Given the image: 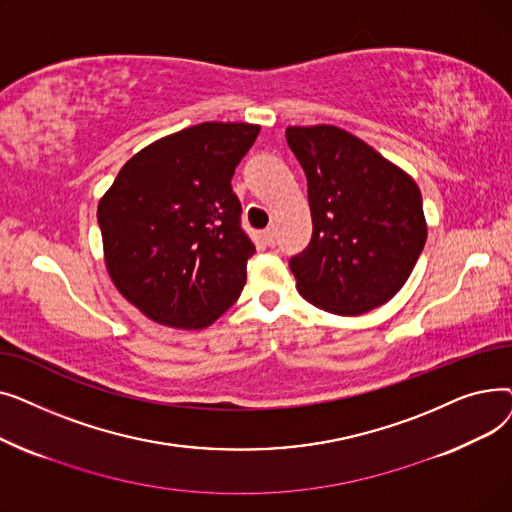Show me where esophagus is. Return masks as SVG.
Instances as JSON below:
<instances>
[{"mask_svg": "<svg viewBox=\"0 0 512 512\" xmlns=\"http://www.w3.org/2000/svg\"><path fill=\"white\" fill-rule=\"evenodd\" d=\"M263 238H265V242L270 247H274L276 245V228L274 226H270V228H265L263 230Z\"/></svg>", "mask_w": 512, "mask_h": 512, "instance_id": "34e87169", "label": "esophagus"}]
</instances>
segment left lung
<instances>
[{
  "mask_svg": "<svg viewBox=\"0 0 512 512\" xmlns=\"http://www.w3.org/2000/svg\"><path fill=\"white\" fill-rule=\"evenodd\" d=\"M307 176L309 247L290 259L297 290L317 309L355 317L388 303L423 251L417 182L355 134L332 124L288 126Z\"/></svg>",
  "mask_w": 512,
  "mask_h": 512,
  "instance_id": "1",
  "label": "left lung"
}]
</instances>
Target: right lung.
<instances>
[{
    "mask_svg": "<svg viewBox=\"0 0 512 512\" xmlns=\"http://www.w3.org/2000/svg\"><path fill=\"white\" fill-rule=\"evenodd\" d=\"M261 126L203 122L134 153L97 205L103 261L122 297L159 326L203 330L247 282L232 174Z\"/></svg>",
    "mask_w": 512,
    "mask_h": 512,
    "instance_id": "1",
    "label": "right lung"
}]
</instances>
